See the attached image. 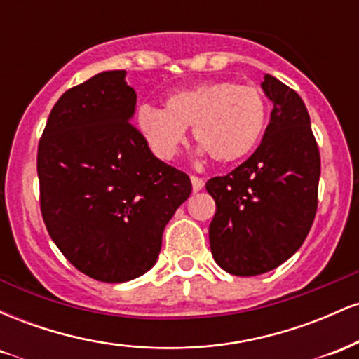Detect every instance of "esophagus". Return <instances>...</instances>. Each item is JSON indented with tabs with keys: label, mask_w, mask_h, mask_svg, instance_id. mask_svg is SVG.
Masks as SVG:
<instances>
[{
	"label": "esophagus",
	"mask_w": 359,
	"mask_h": 359,
	"mask_svg": "<svg viewBox=\"0 0 359 359\" xmlns=\"http://www.w3.org/2000/svg\"><path fill=\"white\" fill-rule=\"evenodd\" d=\"M191 182H192V191L194 192H199L201 189L204 187V180L201 179V177H197V175L191 177Z\"/></svg>",
	"instance_id": "esophagus-1"
}]
</instances>
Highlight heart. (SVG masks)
<instances>
[{
    "label": "heart",
    "instance_id": "obj_1",
    "mask_svg": "<svg viewBox=\"0 0 359 359\" xmlns=\"http://www.w3.org/2000/svg\"><path fill=\"white\" fill-rule=\"evenodd\" d=\"M269 118L263 93L255 86L208 81L175 90L163 109L142 106L138 130L160 158H172L185 142V128L201 150L219 163L245 158L257 147Z\"/></svg>",
    "mask_w": 359,
    "mask_h": 359
}]
</instances>
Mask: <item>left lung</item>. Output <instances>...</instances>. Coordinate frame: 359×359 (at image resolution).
<instances>
[{
    "label": "left lung",
    "mask_w": 359,
    "mask_h": 359,
    "mask_svg": "<svg viewBox=\"0 0 359 359\" xmlns=\"http://www.w3.org/2000/svg\"><path fill=\"white\" fill-rule=\"evenodd\" d=\"M273 102L262 143L205 189L216 203L209 243L217 265L238 277L277 269L302 246L317 211L320 156L307 108L294 89L266 74Z\"/></svg>",
    "instance_id": "left-lung-1"
}]
</instances>
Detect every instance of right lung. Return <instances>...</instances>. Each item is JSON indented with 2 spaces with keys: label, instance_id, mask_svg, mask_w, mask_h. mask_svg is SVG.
<instances>
[{
  "label": "right lung",
  "instance_id": "obj_1",
  "mask_svg": "<svg viewBox=\"0 0 359 359\" xmlns=\"http://www.w3.org/2000/svg\"><path fill=\"white\" fill-rule=\"evenodd\" d=\"M125 76L106 71L65 90L36 155L48 234L77 270L108 283L155 265L167 222L192 192L130 123L137 93Z\"/></svg>",
  "mask_w": 359,
  "mask_h": 359
}]
</instances>
